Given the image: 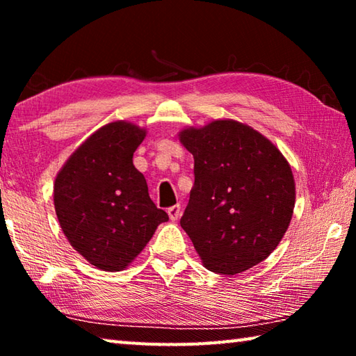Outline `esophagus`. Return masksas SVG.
<instances>
[{"mask_svg":"<svg viewBox=\"0 0 356 356\" xmlns=\"http://www.w3.org/2000/svg\"><path fill=\"white\" fill-rule=\"evenodd\" d=\"M180 213H182V207H180L179 204H177V206H172V207L168 209V215H170V218L172 221H176L180 216Z\"/></svg>","mask_w":356,"mask_h":356,"instance_id":"1","label":"esophagus"}]
</instances>
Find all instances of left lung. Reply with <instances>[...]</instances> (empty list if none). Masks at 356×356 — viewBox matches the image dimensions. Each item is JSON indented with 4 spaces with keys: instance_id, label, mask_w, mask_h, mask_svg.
I'll list each match as a JSON object with an SVG mask.
<instances>
[{
    "instance_id": "obj_1",
    "label": "left lung",
    "mask_w": 356,
    "mask_h": 356,
    "mask_svg": "<svg viewBox=\"0 0 356 356\" xmlns=\"http://www.w3.org/2000/svg\"><path fill=\"white\" fill-rule=\"evenodd\" d=\"M195 159V185L180 218L206 268L237 275L272 254L295 206L287 160L267 138L236 120L180 131Z\"/></svg>"
}]
</instances>
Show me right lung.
Segmentation results:
<instances>
[{
	"mask_svg": "<svg viewBox=\"0 0 356 356\" xmlns=\"http://www.w3.org/2000/svg\"><path fill=\"white\" fill-rule=\"evenodd\" d=\"M146 131L111 122L72 154L55 180V209L70 245L95 267L120 272L140 254L156 226L170 220L149 196L134 152Z\"/></svg>",
	"mask_w": 356,
	"mask_h": 356,
	"instance_id": "1",
	"label": "right lung"
}]
</instances>
